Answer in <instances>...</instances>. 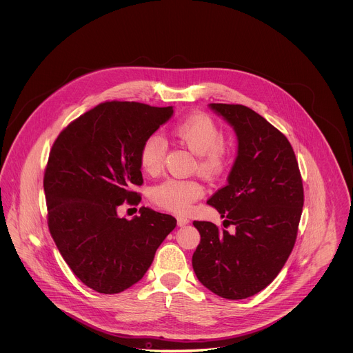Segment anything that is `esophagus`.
Listing matches in <instances>:
<instances>
[{
	"label": "esophagus",
	"instance_id": "esophagus-1",
	"mask_svg": "<svg viewBox=\"0 0 353 353\" xmlns=\"http://www.w3.org/2000/svg\"><path fill=\"white\" fill-rule=\"evenodd\" d=\"M189 219H186V217H182V216H179L178 219H176V223H178V227H183V225H186V224H189Z\"/></svg>",
	"mask_w": 353,
	"mask_h": 353
}]
</instances>
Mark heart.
I'll return each instance as SVG.
<instances>
[{"label": "heart", "mask_w": 353, "mask_h": 353, "mask_svg": "<svg viewBox=\"0 0 353 353\" xmlns=\"http://www.w3.org/2000/svg\"><path fill=\"white\" fill-rule=\"evenodd\" d=\"M171 136L175 141L185 145L197 157V171L206 176H217L225 167L228 160V147L223 140V134L216 122L206 114L194 112L179 119L171 128ZM165 154V144L161 137L152 134L144 140L139 152V163L141 170L148 175L160 172ZM203 194V188L194 179L168 178L151 190L152 201L159 208L174 212L186 213L193 202Z\"/></svg>", "instance_id": "heart-1"}]
</instances>
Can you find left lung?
<instances>
[{
	"label": "left lung",
	"mask_w": 353,
	"mask_h": 353,
	"mask_svg": "<svg viewBox=\"0 0 353 353\" xmlns=\"http://www.w3.org/2000/svg\"><path fill=\"white\" fill-rule=\"evenodd\" d=\"M209 107L238 137L228 183L208 200L225 219L224 227L235 231L194 221L201 242L192 263L209 291L239 301L266 288L292 252L304 202L302 175L288 139L263 117L242 104Z\"/></svg>",
	"instance_id": "1"
}]
</instances>
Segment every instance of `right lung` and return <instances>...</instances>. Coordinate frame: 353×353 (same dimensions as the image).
<instances>
[{
	"label": "right lung",
	"instance_id": "1",
	"mask_svg": "<svg viewBox=\"0 0 353 353\" xmlns=\"http://www.w3.org/2000/svg\"><path fill=\"white\" fill-rule=\"evenodd\" d=\"M172 107L104 101L70 122L51 147L43 188L51 236L72 272L99 294L140 281L176 220L150 208L128 220L123 202L139 205L140 147L172 117Z\"/></svg>",
	"mask_w": 353,
	"mask_h": 353
}]
</instances>
